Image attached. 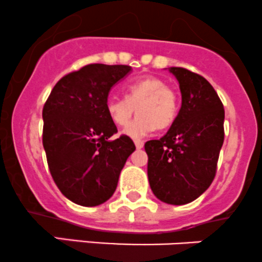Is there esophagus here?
Wrapping results in <instances>:
<instances>
[{
  "label": "esophagus",
  "mask_w": 262,
  "mask_h": 262,
  "mask_svg": "<svg viewBox=\"0 0 262 262\" xmlns=\"http://www.w3.org/2000/svg\"><path fill=\"white\" fill-rule=\"evenodd\" d=\"M135 145H136V149H142L144 147V141L142 140H135Z\"/></svg>",
  "instance_id": "1"
}]
</instances>
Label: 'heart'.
Returning <instances> with one entry per match:
<instances>
[{"label":"heart","instance_id":"1","mask_svg":"<svg viewBox=\"0 0 262 262\" xmlns=\"http://www.w3.org/2000/svg\"><path fill=\"white\" fill-rule=\"evenodd\" d=\"M178 107L177 92L156 77L134 80L125 87V98L110 97L106 102L107 115L117 126L127 125L137 108L138 117L123 130L131 139L146 136L155 127H169L177 117Z\"/></svg>","mask_w":262,"mask_h":262}]
</instances>
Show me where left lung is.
<instances>
[{
    "label": "left lung",
    "mask_w": 262,
    "mask_h": 262,
    "mask_svg": "<svg viewBox=\"0 0 262 262\" xmlns=\"http://www.w3.org/2000/svg\"><path fill=\"white\" fill-rule=\"evenodd\" d=\"M179 82L182 107L169 131L145 144L147 177L161 202L182 206L212 184L225 140V110L217 92L202 75L171 67Z\"/></svg>",
    "instance_id": "obj_1"
}]
</instances>
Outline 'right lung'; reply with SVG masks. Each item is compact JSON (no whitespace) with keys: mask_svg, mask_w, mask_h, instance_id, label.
Listing matches in <instances>:
<instances>
[{"mask_svg":"<svg viewBox=\"0 0 262 262\" xmlns=\"http://www.w3.org/2000/svg\"><path fill=\"white\" fill-rule=\"evenodd\" d=\"M131 72L128 66L88 64L64 75L42 108V145L51 177L75 204L94 207L108 201L134 141L117 132L106 111L111 88Z\"/></svg>","mask_w":262,"mask_h":262,"instance_id":"add662e5","label":"right lung"}]
</instances>
